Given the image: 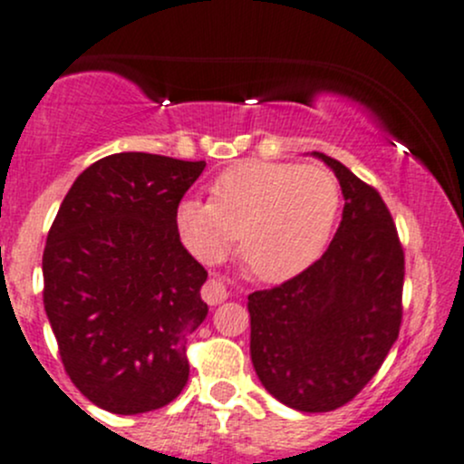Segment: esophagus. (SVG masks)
<instances>
[{"label": "esophagus", "instance_id": "obj_1", "mask_svg": "<svg viewBox=\"0 0 464 464\" xmlns=\"http://www.w3.org/2000/svg\"><path fill=\"white\" fill-rule=\"evenodd\" d=\"M200 295H203V299L209 305H217L227 297V290H226V285H223L221 279H208L205 281L203 290H200Z\"/></svg>", "mask_w": 464, "mask_h": 464}]
</instances>
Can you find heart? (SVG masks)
<instances>
[{
	"label": "heart",
	"mask_w": 464,
	"mask_h": 464,
	"mask_svg": "<svg viewBox=\"0 0 464 464\" xmlns=\"http://www.w3.org/2000/svg\"><path fill=\"white\" fill-rule=\"evenodd\" d=\"M342 189L322 165L246 160L212 185V203L183 198L176 227L205 264L221 261L241 237V259L256 279L281 284L326 247L339 217Z\"/></svg>",
	"instance_id": "heart-1"
}]
</instances>
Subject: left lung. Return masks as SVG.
Here are the masks:
<instances>
[{"label":"left lung","mask_w":464,"mask_h":464,"mask_svg":"<svg viewBox=\"0 0 464 464\" xmlns=\"http://www.w3.org/2000/svg\"><path fill=\"white\" fill-rule=\"evenodd\" d=\"M335 171L343 212L328 250L293 279L247 297L250 355L279 402L322 413L351 402L380 371L402 324L404 250L380 192Z\"/></svg>","instance_id":"obj_1"}]
</instances>
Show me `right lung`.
I'll list each match as a JSON object with an SVG mask.
<instances>
[{"label":"right lung","mask_w":464,"mask_h":464,"mask_svg":"<svg viewBox=\"0 0 464 464\" xmlns=\"http://www.w3.org/2000/svg\"><path fill=\"white\" fill-rule=\"evenodd\" d=\"M205 160L122 151L71 185L46 237L44 308L80 393L121 415L180 395L188 339L208 317V270L180 243L176 208Z\"/></svg>","instance_id":"1"}]
</instances>
